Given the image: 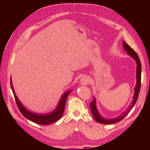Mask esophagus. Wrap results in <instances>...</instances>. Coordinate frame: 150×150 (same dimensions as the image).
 Instances as JSON below:
<instances>
[{
  "mask_svg": "<svg viewBox=\"0 0 150 150\" xmlns=\"http://www.w3.org/2000/svg\"><path fill=\"white\" fill-rule=\"evenodd\" d=\"M90 83L89 79L87 77H84L82 79H81V84L83 85H87Z\"/></svg>",
  "mask_w": 150,
  "mask_h": 150,
  "instance_id": "esophagus-1",
  "label": "esophagus"
}]
</instances>
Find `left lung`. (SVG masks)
Wrapping results in <instances>:
<instances>
[{
    "instance_id": "8db88e82",
    "label": "left lung",
    "mask_w": 150,
    "mask_h": 150,
    "mask_svg": "<svg viewBox=\"0 0 150 150\" xmlns=\"http://www.w3.org/2000/svg\"><path fill=\"white\" fill-rule=\"evenodd\" d=\"M122 44H123V47L125 48V51L128 52V54L131 57L134 59L135 61L137 62V85H136L134 89V94L133 96V99L132 101V104H131V106L129 105L128 106V108H127L126 111L122 112L120 116H117L115 117V118H112V119H105L104 118L103 116H101V115L99 113L96 107V99L94 98V100L90 103V109H91V112L93 115L94 120H96L98 122H99V123L111 125L121 121L128 114L129 111L131 110V109L133 108L138 98V95L139 93V90L141 88V78H142V65H141V62L138 54L136 53V52L129 46L128 44L125 41H122Z\"/></svg>"
}]
</instances>
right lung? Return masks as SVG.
Returning a JSON list of instances; mask_svg holds the SVG:
<instances>
[{"mask_svg": "<svg viewBox=\"0 0 150 150\" xmlns=\"http://www.w3.org/2000/svg\"><path fill=\"white\" fill-rule=\"evenodd\" d=\"M11 86L12 92L13 93V96H14V98L16 99L17 107L19 108L21 112L22 113V115L24 116H25L26 118L29 120L30 121L34 122L35 123H38L39 125H47L49 124H51L52 122L58 121L61 118L63 115V112H64L67 98L68 96V95H69V93L71 92V90H69L62 95L60 101H59V103L56 108V110H54V111L51 112L50 113H47V114H46V115L45 114L41 115V114H36V113L30 112L27 110V109L22 105V103L19 101V99H18L15 93L14 89H13V86H12L11 79Z\"/></svg>", "mask_w": 150, "mask_h": 150, "instance_id": "1", "label": "right lung"}]
</instances>
